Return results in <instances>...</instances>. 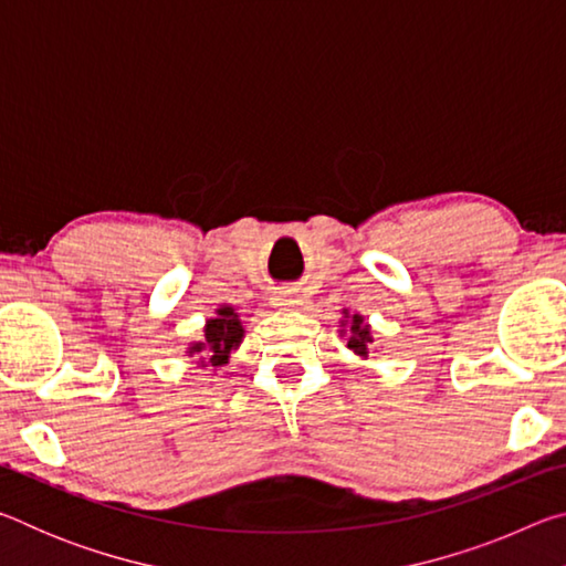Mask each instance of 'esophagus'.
I'll use <instances>...</instances> for the list:
<instances>
[{
  "mask_svg": "<svg viewBox=\"0 0 566 566\" xmlns=\"http://www.w3.org/2000/svg\"><path fill=\"white\" fill-rule=\"evenodd\" d=\"M272 304L280 306V310H292V306L302 304V296L296 294L294 290H282V292L272 294Z\"/></svg>",
  "mask_w": 566,
  "mask_h": 566,
  "instance_id": "obj_1",
  "label": "esophagus"
}]
</instances>
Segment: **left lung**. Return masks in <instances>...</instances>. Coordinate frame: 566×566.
<instances>
[{
  "mask_svg": "<svg viewBox=\"0 0 566 566\" xmlns=\"http://www.w3.org/2000/svg\"><path fill=\"white\" fill-rule=\"evenodd\" d=\"M342 327H349V339H347V347L359 354V357H367V344L371 342V334H369V324L364 322L361 314H352L347 319V312H344V319H342ZM347 332V329H342Z\"/></svg>",
  "mask_w": 566,
  "mask_h": 566,
  "instance_id": "obj_1",
  "label": "left lung"
}]
</instances>
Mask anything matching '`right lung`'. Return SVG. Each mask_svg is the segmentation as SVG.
<instances>
[{"mask_svg":"<svg viewBox=\"0 0 566 566\" xmlns=\"http://www.w3.org/2000/svg\"><path fill=\"white\" fill-rule=\"evenodd\" d=\"M242 337H244V327L242 322H239V314L232 310V306H219L217 317L207 319L205 324V339L191 344L189 354L207 352L212 367H224L229 361V354L242 344Z\"/></svg>","mask_w":566,"mask_h":566,"instance_id":"add662e5","label":"right lung"}]
</instances>
